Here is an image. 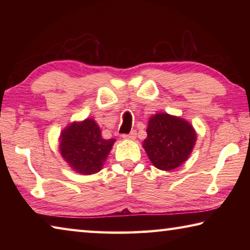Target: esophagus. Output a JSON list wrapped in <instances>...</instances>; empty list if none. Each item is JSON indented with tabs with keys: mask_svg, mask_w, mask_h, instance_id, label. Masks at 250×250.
Returning a JSON list of instances; mask_svg holds the SVG:
<instances>
[{
	"mask_svg": "<svg viewBox=\"0 0 250 250\" xmlns=\"http://www.w3.org/2000/svg\"><path fill=\"white\" fill-rule=\"evenodd\" d=\"M122 138L126 139V140H134L135 138H137V131L132 130L130 133L128 134H122Z\"/></svg>",
	"mask_w": 250,
	"mask_h": 250,
	"instance_id": "1",
	"label": "esophagus"
}]
</instances>
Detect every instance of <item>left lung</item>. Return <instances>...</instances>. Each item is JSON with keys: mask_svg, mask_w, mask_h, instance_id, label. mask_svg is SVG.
Returning <instances> with one entry per match:
<instances>
[{"mask_svg": "<svg viewBox=\"0 0 250 250\" xmlns=\"http://www.w3.org/2000/svg\"><path fill=\"white\" fill-rule=\"evenodd\" d=\"M143 147L155 167L171 171L179 167L191 154L196 132L188 121L168 113H156L147 124Z\"/></svg>", "mask_w": 250, "mask_h": 250, "instance_id": "obj_1", "label": "left lung"}]
</instances>
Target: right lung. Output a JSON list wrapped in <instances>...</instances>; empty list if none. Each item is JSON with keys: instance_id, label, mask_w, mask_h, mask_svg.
Returning <instances> with one entry per match:
<instances>
[{"instance_id": "1", "label": "right lung", "mask_w": 250, "mask_h": 250, "mask_svg": "<svg viewBox=\"0 0 250 250\" xmlns=\"http://www.w3.org/2000/svg\"><path fill=\"white\" fill-rule=\"evenodd\" d=\"M115 141L104 139L96 121L86 119L73 122L62 131L59 151L75 172L90 175L101 170Z\"/></svg>"}]
</instances>
